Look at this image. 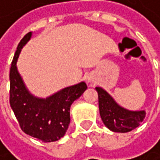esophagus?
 Masks as SVG:
<instances>
[{"label":"esophagus","instance_id":"esophagus-1","mask_svg":"<svg viewBox=\"0 0 160 160\" xmlns=\"http://www.w3.org/2000/svg\"><path fill=\"white\" fill-rule=\"evenodd\" d=\"M88 82H93V78H92L91 77H88Z\"/></svg>","mask_w":160,"mask_h":160}]
</instances>
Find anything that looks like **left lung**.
I'll return each instance as SVG.
<instances>
[{
    "mask_svg": "<svg viewBox=\"0 0 160 160\" xmlns=\"http://www.w3.org/2000/svg\"><path fill=\"white\" fill-rule=\"evenodd\" d=\"M99 95L101 118L110 131L128 132L137 128L145 118V111H130L119 107L107 91L96 87Z\"/></svg>",
    "mask_w": 160,
    "mask_h": 160,
    "instance_id": "left-lung-1",
    "label": "left lung"
}]
</instances>
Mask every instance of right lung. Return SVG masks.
I'll return each mask as SVG.
<instances>
[{"instance_id":"add662e5","label":"right lung","mask_w":160,"mask_h":160,"mask_svg":"<svg viewBox=\"0 0 160 160\" xmlns=\"http://www.w3.org/2000/svg\"><path fill=\"white\" fill-rule=\"evenodd\" d=\"M32 36L27 33L15 52L9 73V103L19 123L27 134L44 142L60 139L70 124V107L79 98L87 86L85 82L66 87L47 99H37L28 93L17 71L16 62L21 49Z\"/></svg>"}]
</instances>
